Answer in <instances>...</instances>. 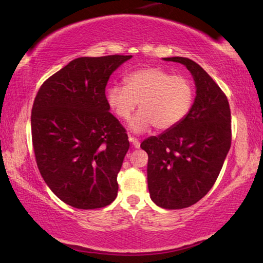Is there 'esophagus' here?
Returning <instances> with one entry per match:
<instances>
[{
  "mask_svg": "<svg viewBox=\"0 0 263 263\" xmlns=\"http://www.w3.org/2000/svg\"><path fill=\"white\" fill-rule=\"evenodd\" d=\"M128 140H130L131 144L133 145V147H136V148H139L140 147V141L138 140L136 137H131L130 136V138H128Z\"/></svg>",
  "mask_w": 263,
  "mask_h": 263,
  "instance_id": "34e87169",
  "label": "esophagus"
}]
</instances>
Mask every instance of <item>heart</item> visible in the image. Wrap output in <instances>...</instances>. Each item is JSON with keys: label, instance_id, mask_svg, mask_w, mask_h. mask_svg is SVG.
Listing matches in <instances>:
<instances>
[{"label": "heart", "instance_id": "b5f03b06", "mask_svg": "<svg viewBox=\"0 0 263 263\" xmlns=\"http://www.w3.org/2000/svg\"><path fill=\"white\" fill-rule=\"evenodd\" d=\"M110 108L119 119L130 118L137 104L140 111L131 121L135 132L171 130L183 121L194 101L193 84L185 77L161 67H144L128 74L125 87L115 84L106 92Z\"/></svg>", "mask_w": 263, "mask_h": 263}]
</instances>
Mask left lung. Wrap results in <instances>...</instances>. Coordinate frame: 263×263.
<instances>
[{
	"mask_svg": "<svg viewBox=\"0 0 263 263\" xmlns=\"http://www.w3.org/2000/svg\"><path fill=\"white\" fill-rule=\"evenodd\" d=\"M164 60L180 62L193 74L195 102L179 125L148 137L140 147L148 154L151 198L177 210L197 203L215 184L231 147V110L225 92L198 64L182 57Z\"/></svg>",
	"mask_w": 263,
	"mask_h": 263,
	"instance_id": "8db88e82",
	"label": "left lung"
}]
</instances>
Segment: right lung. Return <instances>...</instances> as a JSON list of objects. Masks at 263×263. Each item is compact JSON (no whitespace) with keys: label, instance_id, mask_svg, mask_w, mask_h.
Segmentation results:
<instances>
[{"label":"right lung","instance_id":"obj_1","mask_svg":"<svg viewBox=\"0 0 263 263\" xmlns=\"http://www.w3.org/2000/svg\"><path fill=\"white\" fill-rule=\"evenodd\" d=\"M131 58H78L35 95L31 111L35 162L53 194L73 208H104L117 197V175L130 142L109 111L105 87Z\"/></svg>","mask_w":263,"mask_h":263}]
</instances>
